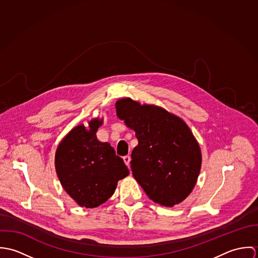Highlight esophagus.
I'll return each instance as SVG.
<instances>
[{
	"instance_id": "obj_1",
	"label": "esophagus",
	"mask_w": 258,
	"mask_h": 258,
	"mask_svg": "<svg viewBox=\"0 0 258 258\" xmlns=\"http://www.w3.org/2000/svg\"><path fill=\"white\" fill-rule=\"evenodd\" d=\"M123 161L126 164V166H129L130 165V161H131V157L130 156H124L123 157Z\"/></svg>"
}]
</instances>
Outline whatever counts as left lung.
I'll use <instances>...</instances> for the list:
<instances>
[{"mask_svg":"<svg viewBox=\"0 0 258 258\" xmlns=\"http://www.w3.org/2000/svg\"><path fill=\"white\" fill-rule=\"evenodd\" d=\"M119 119L135 131L138 145L131 154L135 180L155 203L174 207L197 183L201 149L184 121L153 105L123 98L116 102Z\"/></svg>","mask_w":258,"mask_h":258,"instance_id":"8db88e82","label":"left lung"}]
</instances>
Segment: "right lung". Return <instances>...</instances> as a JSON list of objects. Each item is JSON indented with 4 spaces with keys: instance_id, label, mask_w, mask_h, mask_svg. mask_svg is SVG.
I'll return each instance as SVG.
<instances>
[{
    "instance_id": "add662e5",
    "label": "right lung",
    "mask_w": 258,
    "mask_h": 258,
    "mask_svg": "<svg viewBox=\"0 0 258 258\" xmlns=\"http://www.w3.org/2000/svg\"><path fill=\"white\" fill-rule=\"evenodd\" d=\"M99 119L81 124L61 141L55 153V170L66 191L81 207L96 208L114 194L117 182L129 175L123 160L109 143L97 140Z\"/></svg>"
}]
</instances>
